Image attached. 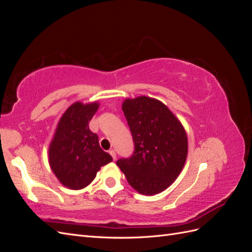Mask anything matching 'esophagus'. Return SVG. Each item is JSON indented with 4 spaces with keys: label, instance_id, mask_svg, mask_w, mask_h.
Returning a JSON list of instances; mask_svg holds the SVG:
<instances>
[{
    "label": "esophagus",
    "instance_id": "34e87169",
    "mask_svg": "<svg viewBox=\"0 0 252 252\" xmlns=\"http://www.w3.org/2000/svg\"><path fill=\"white\" fill-rule=\"evenodd\" d=\"M109 154H110V156L112 157V158H113V161H116V158H117V155H116V151H114V150H110V151H109Z\"/></svg>",
    "mask_w": 252,
    "mask_h": 252
}]
</instances>
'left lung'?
<instances>
[{
	"label": "left lung",
	"mask_w": 252,
	"mask_h": 252,
	"mask_svg": "<svg viewBox=\"0 0 252 252\" xmlns=\"http://www.w3.org/2000/svg\"><path fill=\"white\" fill-rule=\"evenodd\" d=\"M122 110L132 134L133 155L117 165L130 186L144 195L164 191L179 177L188 154L185 128L167 106L154 97L126 98Z\"/></svg>",
	"instance_id": "8db88e82"
}]
</instances>
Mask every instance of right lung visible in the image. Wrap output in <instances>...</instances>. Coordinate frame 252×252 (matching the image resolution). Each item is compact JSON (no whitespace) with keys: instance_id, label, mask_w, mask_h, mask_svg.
Returning <instances> with one entry per match:
<instances>
[{"instance_id":"add662e5","label":"right lung","mask_w":252,"mask_h":252,"mask_svg":"<svg viewBox=\"0 0 252 252\" xmlns=\"http://www.w3.org/2000/svg\"><path fill=\"white\" fill-rule=\"evenodd\" d=\"M100 107L98 102H75L61 117L50 142L48 161L63 186L80 190L88 186L101 167L112 161L89 129V122Z\"/></svg>"}]
</instances>
